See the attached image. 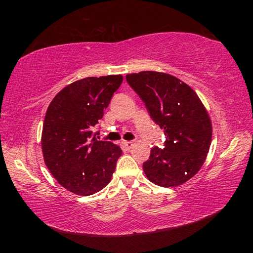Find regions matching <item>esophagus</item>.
<instances>
[{
  "label": "esophagus",
  "mask_w": 253,
  "mask_h": 253,
  "mask_svg": "<svg viewBox=\"0 0 253 253\" xmlns=\"http://www.w3.org/2000/svg\"><path fill=\"white\" fill-rule=\"evenodd\" d=\"M122 145H123V146L125 147V148L129 149V148H131L132 146H134V142H130V140H123Z\"/></svg>",
  "instance_id": "obj_1"
}]
</instances>
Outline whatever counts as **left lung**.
Segmentation results:
<instances>
[{
  "instance_id": "8db88e82",
  "label": "left lung",
  "mask_w": 253,
  "mask_h": 253,
  "mask_svg": "<svg viewBox=\"0 0 253 253\" xmlns=\"http://www.w3.org/2000/svg\"><path fill=\"white\" fill-rule=\"evenodd\" d=\"M126 80L166 136L164 148L153 147L144 162L145 174L156 185H181L202 168L211 145L212 124L202 101L190 85L168 74L142 71Z\"/></svg>"
}]
</instances>
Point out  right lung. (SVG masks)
<instances>
[{
	"label": "right lung",
	"mask_w": 253,
	"mask_h": 253,
	"mask_svg": "<svg viewBox=\"0 0 253 253\" xmlns=\"http://www.w3.org/2000/svg\"><path fill=\"white\" fill-rule=\"evenodd\" d=\"M123 76L88 77L53 98L42 129L44 163L59 184L78 195H91L110 182L123 151L97 139L99 124Z\"/></svg>",
	"instance_id": "right-lung-1"
}]
</instances>
